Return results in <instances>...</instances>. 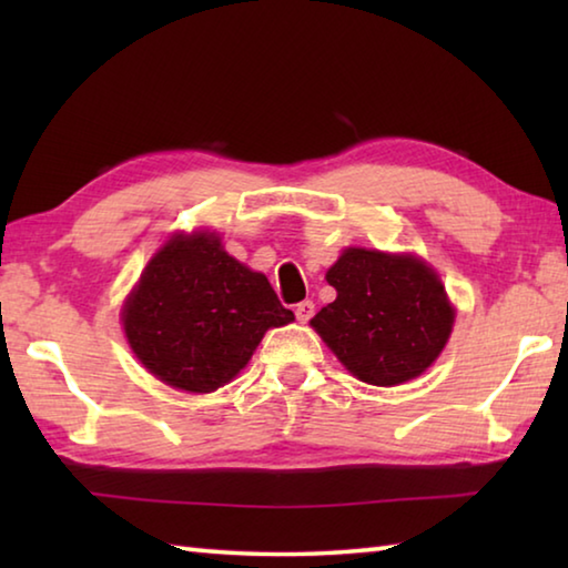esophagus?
<instances>
[{
  "label": "esophagus",
  "instance_id": "esophagus-1",
  "mask_svg": "<svg viewBox=\"0 0 568 568\" xmlns=\"http://www.w3.org/2000/svg\"><path fill=\"white\" fill-rule=\"evenodd\" d=\"M313 313H315V303H313V301H303V303L295 305V318L301 321V323L311 321Z\"/></svg>",
  "mask_w": 568,
  "mask_h": 568
}]
</instances>
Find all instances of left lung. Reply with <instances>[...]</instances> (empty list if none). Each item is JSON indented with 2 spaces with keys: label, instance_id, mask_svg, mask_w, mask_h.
I'll use <instances>...</instances> for the list:
<instances>
[{
  "label": "left lung",
  "instance_id": "obj_1",
  "mask_svg": "<svg viewBox=\"0 0 568 568\" xmlns=\"http://www.w3.org/2000/svg\"><path fill=\"white\" fill-rule=\"evenodd\" d=\"M338 297L311 325L355 378L398 386L434 363L456 311L434 267L416 255L343 250L325 273Z\"/></svg>",
  "mask_w": 568,
  "mask_h": 568
}]
</instances>
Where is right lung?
Listing matches in <instances>:
<instances>
[{
	"label": "right lung",
	"instance_id": "1",
	"mask_svg": "<svg viewBox=\"0 0 568 568\" xmlns=\"http://www.w3.org/2000/svg\"><path fill=\"white\" fill-rule=\"evenodd\" d=\"M295 321L263 273L225 253L217 233H178L162 245L122 307L132 353L152 376L213 393L245 368L267 328Z\"/></svg>",
	"mask_w": 568,
	"mask_h": 568
}]
</instances>
